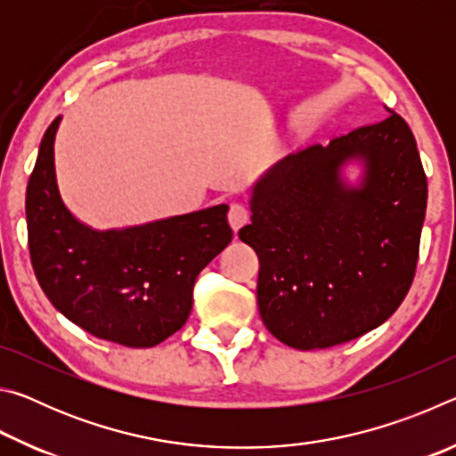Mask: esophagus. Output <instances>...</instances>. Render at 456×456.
Returning a JSON list of instances; mask_svg holds the SVG:
<instances>
[{
  "label": "esophagus",
  "instance_id": "esophagus-1",
  "mask_svg": "<svg viewBox=\"0 0 456 456\" xmlns=\"http://www.w3.org/2000/svg\"><path fill=\"white\" fill-rule=\"evenodd\" d=\"M249 209L243 203H231L229 207V225L233 227V231H239L241 229L247 221H249Z\"/></svg>",
  "mask_w": 456,
  "mask_h": 456
}]
</instances>
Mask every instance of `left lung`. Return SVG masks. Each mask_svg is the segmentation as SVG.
<instances>
[{"label":"left lung","mask_w":456,"mask_h":456,"mask_svg":"<svg viewBox=\"0 0 456 456\" xmlns=\"http://www.w3.org/2000/svg\"><path fill=\"white\" fill-rule=\"evenodd\" d=\"M336 136L288 154L261 176L239 239L259 257L265 328L297 350L356 339L390 318L411 289L427 213V175L406 120ZM365 163L360 188L338 171Z\"/></svg>","instance_id":"1"}]
</instances>
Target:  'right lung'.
Wrapping results in <instances>:
<instances>
[{
  "instance_id": "1",
  "label": "right lung",
  "mask_w": 456,
  "mask_h": 456,
  "mask_svg": "<svg viewBox=\"0 0 456 456\" xmlns=\"http://www.w3.org/2000/svg\"><path fill=\"white\" fill-rule=\"evenodd\" d=\"M42 138L26 191L28 247L37 283L60 314L88 334L152 348L179 331L197 275L233 239L227 205L128 229L94 231L61 203L53 138Z\"/></svg>"
}]
</instances>
